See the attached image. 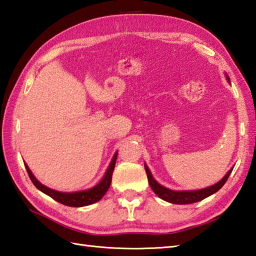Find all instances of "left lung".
<instances>
[{
    "instance_id": "8db88e82",
    "label": "left lung",
    "mask_w": 256,
    "mask_h": 256,
    "mask_svg": "<svg viewBox=\"0 0 256 256\" xmlns=\"http://www.w3.org/2000/svg\"><path fill=\"white\" fill-rule=\"evenodd\" d=\"M226 78L228 80V82H230V78L226 74ZM144 166H145L146 175H148V179L152 190H153V192L158 196L160 199L167 201V202L175 204H189L198 202V201L216 194L226 184V182L228 180V178H229L230 174L233 170V168H231V170L226 174L224 177L222 178L220 182L212 184V186L202 188V189H198V190H180V192H179V190H172L170 188L162 186L160 184H158L155 180L148 165L144 164Z\"/></svg>"
}]
</instances>
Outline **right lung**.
Here are the masks:
<instances>
[{"label":"right lung","instance_id":"obj_1","mask_svg":"<svg viewBox=\"0 0 256 256\" xmlns=\"http://www.w3.org/2000/svg\"><path fill=\"white\" fill-rule=\"evenodd\" d=\"M116 157H118V152H116V154L113 155L112 160L110 162V165H108L106 174L103 175L101 180L98 182L96 186L86 190H81V192H62L44 186V184L38 182L36 177L32 175V172H30V167L27 166L26 162H24V165L27 172H28V176L30 178L32 182L34 184V186L38 190H40L42 192L46 194L47 196H50V197H52V199H55L56 201H58V202H60L64 206H84L99 201L108 192V189L110 187L111 182H112V174L114 170V166H116Z\"/></svg>","mask_w":256,"mask_h":256}]
</instances>
